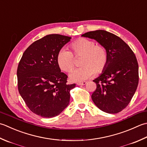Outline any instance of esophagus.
Returning <instances> with one entry per match:
<instances>
[{
  "label": "esophagus",
  "mask_w": 147,
  "mask_h": 147,
  "mask_svg": "<svg viewBox=\"0 0 147 147\" xmlns=\"http://www.w3.org/2000/svg\"><path fill=\"white\" fill-rule=\"evenodd\" d=\"M87 83V82H80V83H77L76 85H85Z\"/></svg>",
  "instance_id": "obj_1"
}]
</instances>
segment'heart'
<instances>
[{"label":"heart","mask_w":147,"mask_h":147,"mask_svg":"<svg viewBox=\"0 0 147 147\" xmlns=\"http://www.w3.org/2000/svg\"><path fill=\"white\" fill-rule=\"evenodd\" d=\"M73 53L65 48L60 50L57 56V62L63 71L70 72L74 67V57H82L81 67L69 74V78L74 82H81L92 77L95 73L100 74L105 69L108 64V53L101 45H96L92 40L81 38L71 45Z\"/></svg>","instance_id":"obj_1"}]
</instances>
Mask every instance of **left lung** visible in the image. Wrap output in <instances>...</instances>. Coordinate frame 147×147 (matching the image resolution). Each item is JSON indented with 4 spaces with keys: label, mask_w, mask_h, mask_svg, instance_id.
<instances>
[{
    "label": "left lung",
    "mask_w": 147,
    "mask_h": 147,
    "mask_svg": "<svg viewBox=\"0 0 147 147\" xmlns=\"http://www.w3.org/2000/svg\"><path fill=\"white\" fill-rule=\"evenodd\" d=\"M82 36L96 40L108 53L106 67L93 80L97 88L92 99L100 110L108 113H119L130 102L138 85L136 57L121 38L109 32L90 31Z\"/></svg>",
    "instance_id": "obj_1"
}]
</instances>
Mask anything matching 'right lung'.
Instances as JSON below:
<instances>
[{"label":"right lung","instance_id":"add662e5","mask_svg":"<svg viewBox=\"0 0 147 147\" xmlns=\"http://www.w3.org/2000/svg\"><path fill=\"white\" fill-rule=\"evenodd\" d=\"M71 37L49 34L27 48L17 69L18 91L28 108L44 118L59 115L68 106L70 90L76 84H67L57 56Z\"/></svg>","mask_w":147,"mask_h":147}]
</instances>
